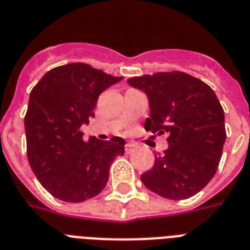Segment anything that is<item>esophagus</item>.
I'll return each mask as SVG.
<instances>
[{
	"mask_svg": "<svg viewBox=\"0 0 250 250\" xmlns=\"http://www.w3.org/2000/svg\"><path fill=\"white\" fill-rule=\"evenodd\" d=\"M135 149H136V145L135 144H125V154H131V153H133V151H135Z\"/></svg>",
	"mask_w": 250,
	"mask_h": 250,
	"instance_id": "esophagus-1",
	"label": "esophagus"
}]
</instances>
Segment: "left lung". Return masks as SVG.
<instances>
[{"mask_svg": "<svg viewBox=\"0 0 250 250\" xmlns=\"http://www.w3.org/2000/svg\"><path fill=\"white\" fill-rule=\"evenodd\" d=\"M131 86L149 97L145 131L167 132L168 149L141 174L158 195L182 200L195 195L216 174L226 140L225 113L207 83L184 72L132 77Z\"/></svg>", "mask_w": 250, "mask_h": 250, "instance_id": "8db88e82", "label": "left lung"}]
</instances>
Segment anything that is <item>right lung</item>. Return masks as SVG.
<instances>
[{"instance_id":"1","label":"right lung","mask_w":250,"mask_h":250,"mask_svg":"<svg viewBox=\"0 0 250 250\" xmlns=\"http://www.w3.org/2000/svg\"><path fill=\"white\" fill-rule=\"evenodd\" d=\"M123 77L84 62L48 70L30 91L24 125L26 157L41 185L52 196L81 203L100 194L109 168L125 154V140H83L81 125L93 117L100 93Z\"/></svg>"}]
</instances>
